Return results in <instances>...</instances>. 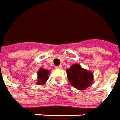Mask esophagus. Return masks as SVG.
I'll return each instance as SVG.
<instances>
[{"instance_id": "obj_1", "label": "esophagus", "mask_w": 120, "mask_h": 120, "mask_svg": "<svg viewBox=\"0 0 120 120\" xmlns=\"http://www.w3.org/2000/svg\"><path fill=\"white\" fill-rule=\"evenodd\" d=\"M57 69H62V65H59V66H57V67H55Z\"/></svg>"}]
</instances>
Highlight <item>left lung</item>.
<instances>
[{
    "instance_id": "8db88e82",
    "label": "left lung",
    "mask_w": 120,
    "mask_h": 120,
    "mask_svg": "<svg viewBox=\"0 0 120 120\" xmlns=\"http://www.w3.org/2000/svg\"><path fill=\"white\" fill-rule=\"evenodd\" d=\"M67 74L70 84L78 90H85L94 81L93 73L82 68L78 63L67 69Z\"/></svg>"
}]
</instances>
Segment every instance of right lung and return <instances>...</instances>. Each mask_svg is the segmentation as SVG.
<instances>
[{"instance_id": "obj_1", "label": "right lung", "mask_w": 120, "mask_h": 120, "mask_svg": "<svg viewBox=\"0 0 120 120\" xmlns=\"http://www.w3.org/2000/svg\"><path fill=\"white\" fill-rule=\"evenodd\" d=\"M50 71L41 68L38 71V78L36 84L38 85H44L45 84L47 80L49 79V75Z\"/></svg>"}]
</instances>
